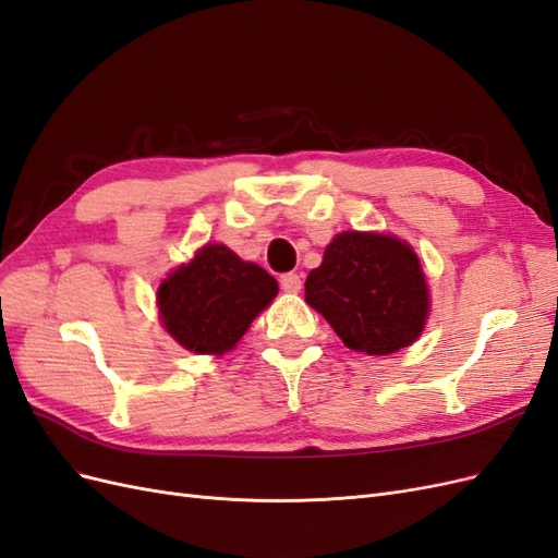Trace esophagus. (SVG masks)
Segmentation results:
<instances>
[{
  "instance_id": "34e87169",
  "label": "esophagus",
  "mask_w": 558,
  "mask_h": 558,
  "mask_svg": "<svg viewBox=\"0 0 558 558\" xmlns=\"http://www.w3.org/2000/svg\"><path fill=\"white\" fill-rule=\"evenodd\" d=\"M279 283H281V289H283L286 293H298V291L302 289V279H300V275H295V272L281 275Z\"/></svg>"
}]
</instances>
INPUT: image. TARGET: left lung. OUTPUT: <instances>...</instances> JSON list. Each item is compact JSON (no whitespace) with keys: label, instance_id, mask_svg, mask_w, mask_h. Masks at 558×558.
Instances as JSON below:
<instances>
[{"label":"left lung","instance_id":"1","mask_svg":"<svg viewBox=\"0 0 558 558\" xmlns=\"http://www.w3.org/2000/svg\"><path fill=\"white\" fill-rule=\"evenodd\" d=\"M305 300L349 349L369 356L410 347L428 316L416 253L375 232L337 234L305 281Z\"/></svg>","mask_w":558,"mask_h":558}]
</instances>
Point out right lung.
Instances as JSON below:
<instances>
[{
	"mask_svg": "<svg viewBox=\"0 0 558 558\" xmlns=\"http://www.w3.org/2000/svg\"><path fill=\"white\" fill-rule=\"evenodd\" d=\"M279 286L263 267L244 263L223 244H207L158 289L162 324L195 353H223L240 342Z\"/></svg>",
	"mask_w": 558,
	"mask_h": 558,
	"instance_id": "1",
	"label": "right lung"
}]
</instances>
